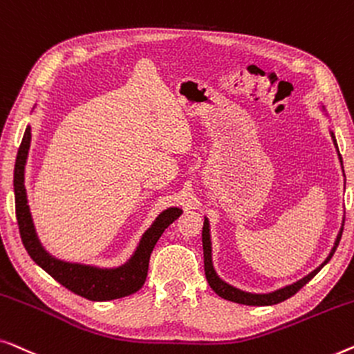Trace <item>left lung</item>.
Returning a JSON list of instances; mask_svg holds the SVG:
<instances>
[{
	"instance_id": "8db88e82",
	"label": "left lung",
	"mask_w": 354,
	"mask_h": 354,
	"mask_svg": "<svg viewBox=\"0 0 354 354\" xmlns=\"http://www.w3.org/2000/svg\"><path fill=\"white\" fill-rule=\"evenodd\" d=\"M324 109V107H322ZM330 136H332V141H333V146L337 147V139H335V134L330 131ZM338 151V147H337ZM338 158H340L342 162V156L340 152H338ZM342 168H343V162H342ZM345 175V173H343ZM345 223V221H343ZM343 223H342V227H340V232H338V236L335 239V243H333L330 253H328V257L324 260L322 265H319L316 268L315 271H311L310 274L305 276L300 281L290 283V286H286L282 288H279V290L274 292H270V293H250V292H243L241 288H236L232 286H229L227 282L223 281V279L218 277L215 268H213V261H212V239H210V223H208V218H205V221H203V227H202V245H203V268H205V276H207V281L210 283V287L215 290L216 295H220L221 298H225V300L229 301H234V303H241V305H248V306H271V305H277V303H281L283 300H287V298H290L292 295H295V293L300 290L303 286H306L308 282L311 281L313 277H315L317 272H319L322 268H324L328 261H330V258L333 257V253H335L338 243H340V239H342V232H343Z\"/></svg>"
}]
</instances>
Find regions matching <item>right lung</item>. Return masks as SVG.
Listing matches in <instances>:
<instances>
[{
    "mask_svg": "<svg viewBox=\"0 0 354 354\" xmlns=\"http://www.w3.org/2000/svg\"><path fill=\"white\" fill-rule=\"evenodd\" d=\"M30 141H32V128L28 125L26 133H24L21 147L17 152L16 167H14V196H16L19 232H21L22 243L30 258L39 268H43L49 276L56 279L61 286L91 301L115 300V298L128 297L138 292L146 282L149 258H151L153 247H156L163 231L181 215V208L170 207L156 218L152 226L142 234L139 245L125 265L118 268H96L59 260L44 250L37 236V231H35L32 213H30L26 184H24Z\"/></svg>",
    "mask_w": 354,
    "mask_h": 354,
    "instance_id": "add662e5",
    "label": "right lung"
}]
</instances>
